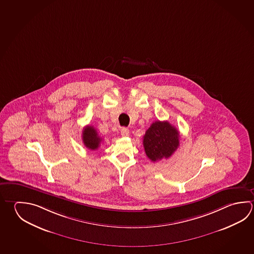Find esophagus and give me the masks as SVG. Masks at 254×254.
<instances>
[{"label":"esophagus","instance_id":"obj_1","mask_svg":"<svg viewBox=\"0 0 254 254\" xmlns=\"http://www.w3.org/2000/svg\"><path fill=\"white\" fill-rule=\"evenodd\" d=\"M129 134V129H127V128L124 127V128L121 129V135H122L123 137H128Z\"/></svg>","mask_w":254,"mask_h":254}]
</instances>
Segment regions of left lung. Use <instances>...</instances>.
Segmentation results:
<instances>
[{
    "label": "left lung",
    "mask_w": 254,
    "mask_h": 254,
    "mask_svg": "<svg viewBox=\"0 0 254 254\" xmlns=\"http://www.w3.org/2000/svg\"><path fill=\"white\" fill-rule=\"evenodd\" d=\"M180 135L168 122L156 121L146 130L143 146L147 157L152 162L170 157L179 147Z\"/></svg>",
    "instance_id": "left-lung-1"
}]
</instances>
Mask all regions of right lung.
Wrapping results in <instances>:
<instances>
[{"label": "right lung", "instance_id": "1", "mask_svg": "<svg viewBox=\"0 0 254 254\" xmlns=\"http://www.w3.org/2000/svg\"><path fill=\"white\" fill-rule=\"evenodd\" d=\"M82 140L86 148L90 150H96L102 143V138L98 136L97 129L93 126H86L82 131Z\"/></svg>", "mask_w": 254, "mask_h": 254}]
</instances>
